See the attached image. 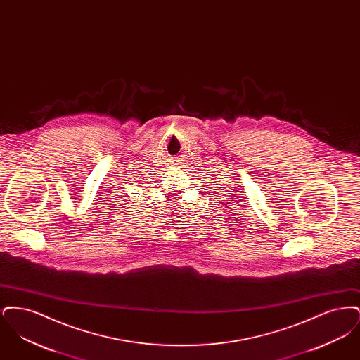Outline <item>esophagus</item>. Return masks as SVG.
Wrapping results in <instances>:
<instances>
[{"label": "esophagus", "instance_id": "34e87169", "mask_svg": "<svg viewBox=\"0 0 360 360\" xmlns=\"http://www.w3.org/2000/svg\"><path fill=\"white\" fill-rule=\"evenodd\" d=\"M172 166H174V167H178V166H179V163H178V162H174Z\"/></svg>", "mask_w": 360, "mask_h": 360}]
</instances>
